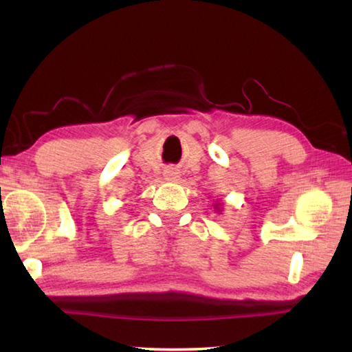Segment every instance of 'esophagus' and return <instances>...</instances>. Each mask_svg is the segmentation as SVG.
Here are the masks:
<instances>
[{"label":"esophagus","mask_w":352,"mask_h":352,"mask_svg":"<svg viewBox=\"0 0 352 352\" xmlns=\"http://www.w3.org/2000/svg\"><path fill=\"white\" fill-rule=\"evenodd\" d=\"M164 178L168 182H177L178 178H180V175H178V170L174 169V168H168L164 170Z\"/></svg>","instance_id":"esophagus-1"}]
</instances>
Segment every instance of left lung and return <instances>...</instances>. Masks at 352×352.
I'll list each match as a JSON object with an SVG mask.
<instances>
[{
	"mask_svg": "<svg viewBox=\"0 0 352 352\" xmlns=\"http://www.w3.org/2000/svg\"><path fill=\"white\" fill-rule=\"evenodd\" d=\"M214 210H216L219 214L222 212V204H214Z\"/></svg>",
	"mask_w": 352,
	"mask_h": 352,
	"instance_id": "8db88e82",
	"label": "left lung"
}]
</instances>
